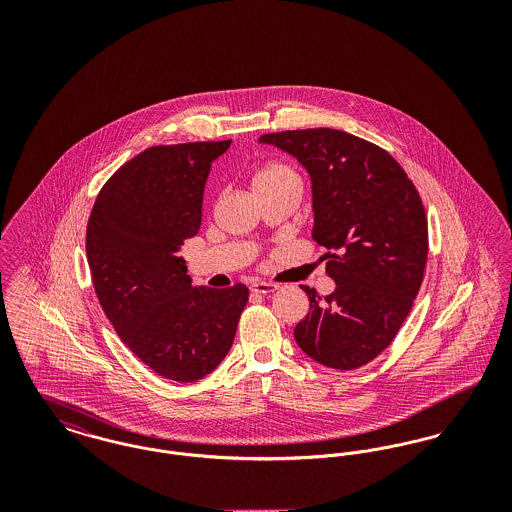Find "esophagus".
Listing matches in <instances>:
<instances>
[{"instance_id":"1","label":"esophagus","mask_w":512,"mask_h":512,"mask_svg":"<svg viewBox=\"0 0 512 512\" xmlns=\"http://www.w3.org/2000/svg\"><path fill=\"white\" fill-rule=\"evenodd\" d=\"M278 290V284H272V282H255L251 284V292L255 293H272Z\"/></svg>"}]
</instances>
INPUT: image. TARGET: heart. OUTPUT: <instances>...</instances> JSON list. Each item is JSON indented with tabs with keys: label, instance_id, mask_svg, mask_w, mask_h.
<instances>
[{
	"label": "heart",
	"instance_id": "obj_1",
	"mask_svg": "<svg viewBox=\"0 0 512 512\" xmlns=\"http://www.w3.org/2000/svg\"><path fill=\"white\" fill-rule=\"evenodd\" d=\"M251 186L255 194L272 190H297L301 192V174L295 167L284 161H270L253 174Z\"/></svg>",
	"mask_w": 512,
	"mask_h": 512
}]
</instances>
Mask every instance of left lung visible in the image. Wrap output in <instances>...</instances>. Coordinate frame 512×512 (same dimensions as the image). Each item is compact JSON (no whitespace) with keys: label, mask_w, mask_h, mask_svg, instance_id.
<instances>
[{"label":"left lung","mask_w":512,"mask_h":512,"mask_svg":"<svg viewBox=\"0 0 512 512\" xmlns=\"http://www.w3.org/2000/svg\"><path fill=\"white\" fill-rule=\"evenodd\" d=\"M309 171L313 238L328 251L336 290L309 295V313L293 330L317 363L353 370L395 340L413 309L428 259V219L413 180L386 149L334 128L261 136Z\"/></svg>","instance_id":"1"}]
</instances>
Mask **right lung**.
Listing matches in <instances>:
<instances>
[{"label": "right lung", "mask_w": 512, "mask_h": 512, "mask_svg": "<svg viewBox=\"0 0 512 512\" xmlns=\"http://www.w3.org/2000/svg\"><path fill=\"white\" fill-rule=\"evenodd\" d=\"M230 146L190 142L147 147L99 190L86 228V257L103 313L153 372L195 382L232 347L249 290L192 288L184 240L201 226L211 163Z\"/></svg>", "instance_id": "1"}]
</instances>
